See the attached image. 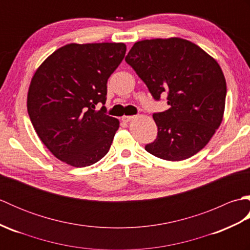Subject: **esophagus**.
<instances>
[{"label":"esophagus","instance_id":"34e87169","mask_svg":"<svg viewBox=\"0 0 250 250\" xmlns=\"http://www.w3.org/2000/svg\"><path fill=\"white\" fill-rule=\"evenodd\" d=\"M133 119H134V116H124L122 117V121H125V122H130Z\"/></svg>","mask_w":250,"mask_h":250}]
</instances>
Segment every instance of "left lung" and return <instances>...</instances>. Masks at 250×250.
I'll list each match as a JSON object with an SVG mask.
<instances>
[{"instance_id":"obj_1","label":"left lung","mask_w":250,"mask_h":250,"mask_svg":"<svg viewBox=\"0 0 250 250\" xmlns=\"http://www.w3.org/2000/svg\"><path fill=\"white\" fill-rule=\"evenodd\" d=\"M125 62L153 99L167 94L169 108L153 114L158 136L145 149L167 161H182L203 149L225 113L227 83L218 62L180 37L136 42Z\"/></svg>"}]
</instances>
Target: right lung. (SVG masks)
<instances>
[{
	"mask_svg": "<svg viewBox=\"0 0 250 250\" xmlns=\"http://www.w3.org/2000/svg\"><path fill=\"white\" fill-rule=\"evenodd\" d=\"M124 43L67 44L34 73L26 107L40 140L59 160L84 167L108 152L119 120L105 114L107 79L124 60Z\"/></svg>",
	"mask_w": 250,
	"mask_h": 250,
	"instance_id": "add662e5",
	"label": "right lung"
}]
</instances>
